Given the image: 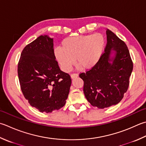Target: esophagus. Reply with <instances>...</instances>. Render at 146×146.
<instances>
[{"mask_svg":"<svg viewBox=\"0 0 146 146\" xmlns=\"http://www.w3.org/2000/svg\"><path fill=\"white\" fill-rule=\"evenodd\" d=\"M78 74H76V73L71 74V78H72V79L75 78H76V77H78Z\"/></svg>","mask_w":146,"mask_h":146,"instance_id":"esophagus-1","label":"esophagus"}]
</instances>
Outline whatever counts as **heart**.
Here are the masks:
<instances>
[{
	"label": "heart",
	"mask_w": 146,
	"mask_h": 146,
	"mask_svg": "<svg viewBox=\"0 0 146 146\" xmlns=\"http://www.w3.org/2000/svg\"><path fill=\"white\" fill-rule=\"evenodd\" d=\"M106 40L101 33L68 36L61 42L54 54L61 69L68 71L75 63L84 70L98 64L105 47Z\"/></svg>",
	"instance_id": "obj_1"
}]
</instances>
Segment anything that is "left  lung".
<instances>
[{"label":"left lung","instance_id":"8db88e82","mask_svg":"<svg viewBox=\"0 0 146 146\" xmlns=\"http://www.w3.org/2000/svg\"><path fill=\"white\" fill-rule=\"evenodd\" d=\"M106 46L98 64L79 75L84 82L85 98L91 105L99 109L121 101L129 86L133 70V62L125 43L109 29L106 30Z\"/></svg>","mask_w":146,"mask_h":146}]
</instances>
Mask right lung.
I'll use <instances>...</instances> for the list:
<instances>
[{
	"instance_id": "add662e5",
	"label": "right lung",
	"mask_w": 146,
	"mask_h": 146,
	"mask_svg": "<svg viewBox=\"0 0 146 146\" xmlns=\"http://www.w3.org/2000/svg\"><path fill=\"white\" fill-rule=\"evenodd\" d=\"M18 74L25 99L40 112L51 113L65 105L71 79L60 70L53 38L40 35L28 44L21 54Z\"/></svg>"
}]
</instances>
